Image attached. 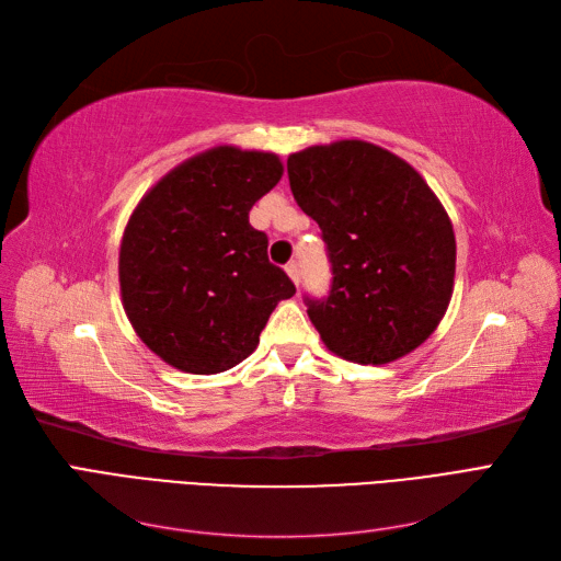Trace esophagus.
<instances>
[{"label": "esophagus", "instance_id": "34e87169", "mask_svg": "<svg viewBox=\"0 0 561 561\" xmlns=\"http://www.w3.org/2000/svg\"><path fill=\"white\" fill-rule=\"evenodd\" d=\"M285 271H287V276L293 278V283H295V285H299V280H301V274H299V264L290 262V264L285 266Z\"/></svg>", "mask_w": 561, "mask_h": 561}]
</instances>
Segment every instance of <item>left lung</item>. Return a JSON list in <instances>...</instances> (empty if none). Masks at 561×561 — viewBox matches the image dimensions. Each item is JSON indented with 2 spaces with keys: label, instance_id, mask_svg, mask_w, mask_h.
Wrapping results in <instances>:
<instances>
[{
  "label": "left lung",
  "instance_id": "left-lung-1",
  "mask_svg": "<svg viewBox=\"0 0 561 561\" xmlns=\"http://www.w3.org/2000/svg\"><path fill=\"white\" fill-rule=\"evenodd\" d=\"M297 206L325 241L328 297L304 295L325 346L383 365L426 342L454 287L456 241L443 203L390 151L342 140L287 159Z\"/></svg>",
  "mask_w": 561,
  "mask_h": 561
}]
</instances>
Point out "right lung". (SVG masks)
<instances>
[{
	"instance_id": "obj_1",
	"label": "right lung",
	"mask_w": 561,
	"mask_h": 561,
	"mask_svg": "<svg viewBox=\"0 0 561 561\" xmlns=\"http://www.w3.org/2000/svg\"><path fill=\"white\" fill-rule=\"evenodd\" d=\"M283 175L278 157L215 147L168 173L128 219L118 280L128 320L159 358L192 375L245 360L297 287L248 219Z\"/></svg>"
}]
</instances>
